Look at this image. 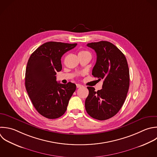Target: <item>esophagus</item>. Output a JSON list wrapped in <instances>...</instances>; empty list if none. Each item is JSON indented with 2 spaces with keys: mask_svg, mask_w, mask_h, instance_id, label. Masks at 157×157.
<instances>
[{
  "mask_svg": "<svg viewBox=\"0 0 157 157\" xmlns=\"http://www.w3.org/2000/svg\"><path fill=\"white\" fill-rule=\"evenodd\" d=\"M76 86H77V88H80V87L82 86V85H80V84H77V85H76Z\"/></svg>",
  "mask_w": 157,
  "mask_h": 157,
  "instance_id": "1",
  "label": "esophagus"
}]
</instances>
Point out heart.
<instances>
[{
	"mask_svg": "<svg viewBox=\"0 0 157 157\" xmlns=\"http://www.w3.org/2000/svg\"><path fill=\"white\" fill-rule=\"evenodd\" d=\"M83 54H90V53L88 52H87V51H84V50L80 51V52L78 53V55H83Z\"/></svg>",
	"mask_w": 157,
	"mask_h": 157,
	"instance_id": "1",
	"label": "heart"
}]
</instances>
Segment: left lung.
<instances>
[{
	"mask_svg": "<svg viewBox=\"0 0 157 157\" xmlns=\"http://www.w3.org/2000/svg\"><path fill=\"white\" fill-rule=\"evenodd\" d=\"M96 53L93 77L103 80L102 88L88 86L85 109L92 118L105 120L116 115L122 107L129 90V72L126 57L113 44L100 41L87 44Z\"/></svg>",
	"mask_w": 157,
	"mask_h": 157,
	"instance_id": "obj_1",
	"label": "left lung"
}]
</instances>
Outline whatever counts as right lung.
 I'll return each instance as SVG.
<instances>
[{"label": "right lung", "instance_id": "1", "mask_svg": "<svg viewBox=\"0 0 157 157\" xmlns=\"http://www.w3.org/2000/svg\"><path fill=\"white\" fill-rule=\"evenodd\" d=\"M77 45L46 42L37 48L28 60L25 74L26 89L35 109L47 118L62 116L76 90V85L71 82L58 83L56 74L62 69V56Z\"/></svg>", "mask_w": 157, "mask_h": 157}]
</instances>
